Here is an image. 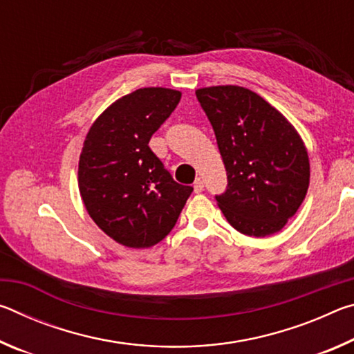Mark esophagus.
<instances>
[{"mask_svg":"<svg viewBox=\"0 0 354 354\" xmlns=\"http://www.w3.org/2000/svg\"><path fill=\"white\" fill-rule=\"evenodd\" d=\"M194 190H195V194H200V192L205 190V183H203L200 178L196 179V181H195V184H194Z\"/></svg>","mask_w":354,"mask_h":354,"instance_id":"1","label":"esophagus"}]
</instances>
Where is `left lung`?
<instances>
[{"label": "left lung", "instance_id": "1", "mask_svg": "<svg viewBox=\"0 0 354 354\" xmlns=\"http://www.w3.org/2000/svg\"><path fill=\"white\" fill-rule=\"evenodd\" d=\"M211 122L227 189L217 198L239 232L272 236L297 214L308 194V149L293 124L253 91L239 86L195 92Z\"/></svg>", "mask_w": 354, "mask_h": 354}]
</instances>
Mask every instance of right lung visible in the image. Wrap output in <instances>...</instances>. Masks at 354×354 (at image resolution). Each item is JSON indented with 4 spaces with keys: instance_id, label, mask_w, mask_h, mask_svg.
Returning a JSON list of instances; mask_svg holds the SVG:
<instances>
[{
    "instance_id": "1",
    "label": "right lung",
    "mask_w": 354,
    "mask_h": 354,
    "mask_svg": "<svg viewBox=\"0 0 354 354\" xmlns=\"http://www.w3.org/2000/svg\"><path fill=\"white\" fill-rule=\"evenodd\" d=\"M181 92L143 87L92 123L77 165L84 206L101 231L128 248H149L173 230L190 185L173 181L148 142L175 111Z\"/></svg>"
}]
</instances>
